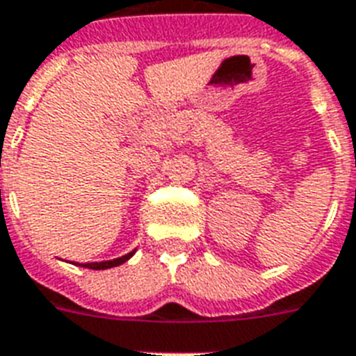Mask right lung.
I'll list each match as a JSON object with an SVG mask.
<instances>
[{
	"mask_svg": "<svg viewBox=\"0 0 356 356\" xmlns=\"http://www.w3.org/2000/svg\"><path fill=\"white\" fill-rule=\"evenodd\" d=\"M134 252H135V250H134ZM134 252H128L126 256H120V258H117V260L92 261V264H81V266L89 267V269H96V271H100V269H109V267H117V266H120V264H124L126 260H129V258L134 256Z\"/></svg>",
	"mask_w": 356,
	"mask_h": 356,
	"instance_id": "right-lung-1",
	"label": "right lung"
}]
</instances>
